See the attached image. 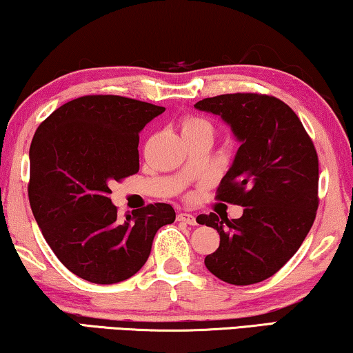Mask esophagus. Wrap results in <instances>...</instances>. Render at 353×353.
<instances>
[{
  "mask_svg": "<svg viewBox=\"0 0 353 353\" xmlns=\"http://www.w3.org/2000/svg\"><path fill=\"white\" fill-rule=\"evenodd\" d=\"M176 219H178V221H181V223L191 224V226H196V224H197L196 216H194V214H191V213H185V212L178 213L176 214Z\"/></svg>",
  "mask_w": 353,
  "mask_h": 353,
  "instance_id": "34e87169",
  "label": "esophagus"
}]
</instances>
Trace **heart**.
<instances>
[{
  "label": "heart",
  "instance_id": "b5f03b06",
  "mask_svg": "<svg viewBox=\"0 0 353 353\" xmlns=\"http://www.w3.org/2000/svg\"><path fill=\"white\" fill-rule=\"evenodd\" d=\"M191 130H208L213 132V127L210 122L203 117H197V116H189L183 121V134L185 132H191Z\"/></svg>",
  "mask_w": 353,
  "mask_h": 353
}]
</instances>
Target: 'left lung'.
Masks as SVG:
<instances>
[{"mask_svg": "<svg viewBox=\"0 0 353 353\" xmlns=\"http://www.w3.org/2000/svg\"><path fill=\"white\" fill-rule=\"evenodd\" d=\"M221 116L240 141L219 183V201L242 205L237 219L201 214L216 229L219 247L205 265L231 285L263 282L298 252L319 208V156L303 122L282 100L263 94H224L197 101Z\"/></svg>", "mask_w": 353, "mask_h": 353, "instance_id": "1", "label": "left lung"}]
</instances>
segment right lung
Returning <instances> with one entry per match:
<instances>
[{"mask_svg": "<svg viewBox=\"0 0 353 353\" xmlns=\"http://www.w3.org/2000/svg\"><path fill=\"white\" fill-rule=\"evenodd\" d=\"M165 111L119 95H85L41 122L30 146L28 199L46 242L66 269L92 283L130 279L151 253L168 203L117 218L111 183L139 172L140 132Z\"/></svg>", "mask_w": 353, "mask_h": 353, "instance_id": "add662e5", "label": "right lung"}]
</instances>
